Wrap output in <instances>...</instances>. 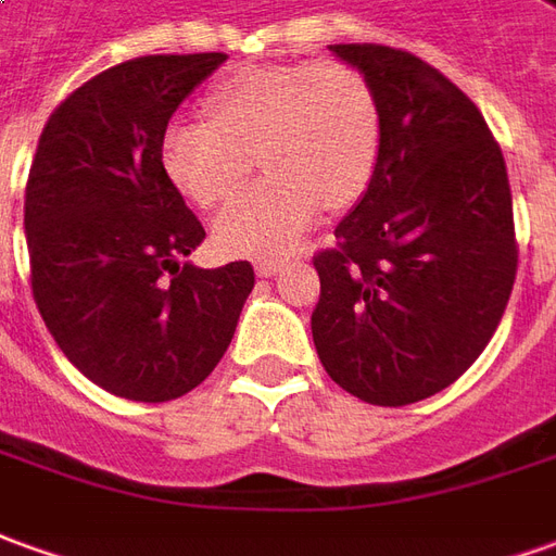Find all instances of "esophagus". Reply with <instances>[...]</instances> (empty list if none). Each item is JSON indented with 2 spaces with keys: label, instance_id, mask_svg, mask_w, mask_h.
Masks as SVG:
<instances>
[{
  "label": "esophagus",
  "instance_id": "obj_1",
  "mask_svg": "<svg viewBox=\"0 0 556 556\" xmlns=\"http://www.w3.org/2000/svg\"><path fill=\"white\" fill-rule=\"evenodd\" d=\"M256 275H263V278H269V275H278V271L285 269V260H278V256H260L254 263Z\"/></svg>",
  "mask_w": 556,
  "mask_h": 556
}]
</instances>
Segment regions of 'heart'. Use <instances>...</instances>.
<instances>
[{"mask_svg": "<svg viewBox=\"0 0 556 556\" xmlns=\"http://www.w3.org/2000/svg\"><path fill=\"white\" fill-rule=\"evenodd\" d=\"M212 121H172L160 156L172 184L202 208L236 197L254 154L269 175L214 224L229 254H281L324 205L344 208L366 190L381 151L372 80L354 63L248 66L205 96Z\"/></svg>", "mask_w": 556, "mask_h": 556, "instance_id": "1", "label": "heart"}]
</instances>
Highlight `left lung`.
<instances>
[{
    "label": "left lung",
    "instance_id": "obj_1",
    "mask_svg": "<svg viewBox=\"0 0 556 556\" xmlns=\"http://www.w3.org/2000/svg\"><path fill=\"white\" fill-rule=\"evenodd\" d=\"M372 80L381 151L359 205L315 254L312 336L357 400L412 405L488 348L518 275L511 187L478 105L420 56L329 45Z\"/></svg>",
    "mask_w": 556,
    "mask_h": 556
}]
</instances>
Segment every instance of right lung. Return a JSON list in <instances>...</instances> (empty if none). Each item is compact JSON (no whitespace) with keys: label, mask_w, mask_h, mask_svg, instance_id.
<instances>
[{"label":"right lung","mask_w":556,"mask_h":556,"mask_svg":"<svg viewBox=\"0 0 556 556\" xmlns=\"http://www.w3.org/2000/svg\"><path fill=\"white\" fill-rule=\"evenodd\" d=\"M227 53L136 56L84 80L41 129L26 181L29 281L68 363L132 402L199 388L232 342L254 266L181 263L205 239L163 168L184 96Z\"/></svg>","instance_id":"obj_1"}]
</instances>
